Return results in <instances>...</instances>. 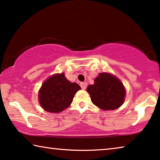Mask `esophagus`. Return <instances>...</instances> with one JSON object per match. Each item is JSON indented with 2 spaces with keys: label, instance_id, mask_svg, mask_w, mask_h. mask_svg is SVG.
I'll list each match as a JSON object with an SVG mask.
<instances>
[{
  "label": "esophagus",
  "instance_id": "34e87169",
  "mask_svg": "<svg viewBox=\"0 0 160 160\" xmlns=\"http://www.w3.org/2000/svg\"><path fill=\"white\" fill-rule=\"evenodd\" d=\"M80 86H81V87H82V89L85 90L86 88V87H87V83H86V82H82V83H80Z\"/></svg>",
  "mask_w": 160,
  "mask_h": 160
}]
</instances>
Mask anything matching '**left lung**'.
Masks as SVG:
<instances>
[{
    "label": "left lung",
    "instance_id": "obj_1",
    "mask_svg": "<svg viewBox=\"0 0 160 160\" xmlns=\"http://www.w3.org/2000/svg\"><path fill=\"white\" fill-rule=\"evenodd\" d=\"M86 91L92 103L104 111L115 110L124 103L125 89L122 83L109 73H100Z\"/></svg>",
    "mask_w": 160,
    "mask_h": 160
}]
</instances>
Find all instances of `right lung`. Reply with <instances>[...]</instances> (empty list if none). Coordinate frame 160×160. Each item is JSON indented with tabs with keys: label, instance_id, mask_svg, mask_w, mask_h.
Masks as SVG:
<instances>
[{
	"label": "right lung",
	"instance_id": "1",
	"mask_svg": "<svg viewBox=\"0 0 160 160\" xmlns=\"http://www.w3.org/2000/svg\"><path fill=\"white\" fill-rule=\"evenodd\" d=\"M81 87L71 83L64 73L51 76L42 85L39 91V101L44 111L60 112L72 103L74 96Z\"/></svg>",
	"mask_w": 160,
	"mask_h": 160
}]
</instances>
